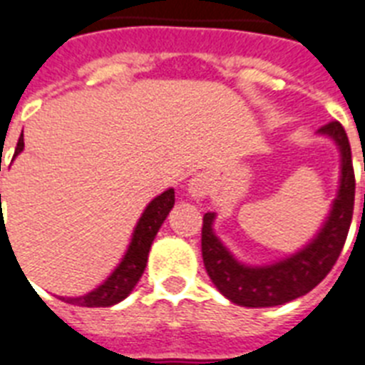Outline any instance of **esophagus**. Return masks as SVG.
I'll use <instances>...</instances> for the list:
<instances>
[{"instance_id":"34e87169","label":"esophagus","mask_w":365,"mask_h":365,"mask_svg":"<svg viewBox=\"0 0 365 365\" xmlns=\"http://www.w3.org/2000/svg\"><path fill=\"white\" fill-rule=\"evenodd\" d=\"M188 192L192 197H195V200H201V197H205V195L210 192V180L207 179L205 175L194 177V179L190 180Z\"/></svg>"}]
</instances>
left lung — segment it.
Masks as SVG:
<instances>
[{
  "mask_svg": "<svg viewBox=\"0 0 365 365\" xmlns=\"http://www.w3.org/2000/svg\"><path fill=\"white\" fill-rule=\"evenodd\" d=\"M319 132L334 138L341 149V186L334 201L330 218L308 248L272 267L250 269L235 261L233 255L224 248V244L215 237V215L203 216L201 254L205 269L220 293L230 298L231 302L246 308H270L291 302L317 287L338 261L351 227L356 180L352 168L351 143L341 123H327L319 128Z\"/></svg>",
  "mask_w": 365,
  "mask_h": 365,
  "instance_id": "left-lung-1",
  "label": "left lung"
}]
</instances>
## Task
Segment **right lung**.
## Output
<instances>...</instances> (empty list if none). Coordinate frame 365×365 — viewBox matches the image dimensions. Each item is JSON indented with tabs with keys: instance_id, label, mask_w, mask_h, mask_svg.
Masks as SVG:
<instances>
[{
	"instance_id": "right-lung-1",
	"label": "right lung",
	"mask_w": 365,
	"mask_h": 365,
	"mask_svg": "<svg viewBox=\"0 0 365 365\" xmlns=\"http://www.w3.org/2000/svg\"><path fill=\"white\" fill-rule=\"evenodd\" d=\"M22 149L24 135H20V140L16 143V150H14V156L18 153H22ZM173 203H175V192H173V188H170L168 192H164V194H160L158 197L150 201L145 212L141 215L138 225H135L134 237H132V242L128 246V252H126L125 259L113 270L110 278L101 287L91 291L86 297L61 298V300H65L68 304H76V306H86V308H108V306H113V304L121 302L123 298L128 297L132 289H134V285L140 282L143 270H145L150 244L155 240L156 233L160 230V225L164 224L165 216L170 215V210L173 209ZM3 224L5 222L1 220V231L5 227Z\"/></svg>"
}]
</instances>
